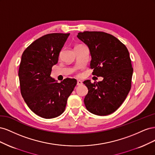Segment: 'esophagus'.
<instances>
[{"label": "esophagus", "mask_w": 155, "mask_h": 155, "mask_svg": "<svg viewBox=\"0 0 155 155\" xmlns=\"http://www.w3.org/2000/svg\"><path fill=\"white\" fill-rule=\"evenodd\" d=\"M83 84V82L81 81H80V80H78V81H77V85H78V86H79V85H81Z\"/></svg>", "instance_id": "34e87169"}]
</instances>
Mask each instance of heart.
I'll use <instances>...</instances> for the list:
<instances>
[{
	"instance_id": "b5f03b06",
	"label": "heart",
	"mask_w": 155,
	"mask_h": 155,
	"mask_svg": "<svg viewBox=\"0 0 155 155\" xmlns=\"http://www.w3.org/2000/svg\"><path fill=\"white\" fill-rule=\"evenodd\" d=\"M83 46V45H78V46H76V47H77V46Z\"/></svg>"
}]
</instances>
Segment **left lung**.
<instances>
[{
	"instance_id": "left-lung-1",
	"label": "left lung",
	"mask_w": 155,
	"mask_h": 155,
	"mask_svg": "<svg viewBox=\"0 0 155 155\" xmlns=\"http://www.w3.org/2000/svg\"><path fill=\"white\" fill-rule=\"evenodd\" d=\"M78 38L90 51L92 74L103 77L101 81L83 82L88 88L84 99L87 109L98 116H107L123 104L130 90L133 69L129 51L121 42L101 31H84Z\"/></svg>"
}]
</instances>
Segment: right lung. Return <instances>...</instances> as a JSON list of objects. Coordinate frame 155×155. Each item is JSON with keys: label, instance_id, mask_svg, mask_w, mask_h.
I'll use <instances>...</instances> for the list:
<instances>
[{"label": "right lung", "instance_id": "add662e5", "mask_svg": "<svg viewBox=\"0 0 155 155\" xmlns=\"http://www.w3.org/2000/svg\"><path fill=\"white\" fill-rule=\"evenodd\" d=\"M69 35H45L33 42L22 55L18 74L22 96L30 110L43 118H56L63 113L77 84L75 79L58 83L50 77Z\"/></svg>", "mask_w": 155, "mask_h": 155}]
</instances>
